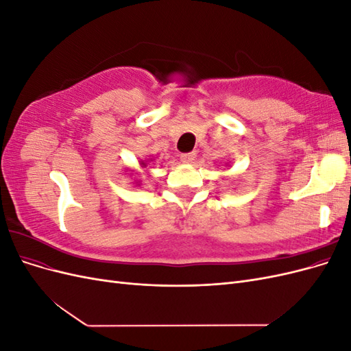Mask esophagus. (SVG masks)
Masks as SVG:
<instances>
[{
    "mask_svg": "<svg viewBox=\"0 0 351 351\" xmlns=\"http://www.w3.org/2000/svg\"><path fill=\"white\" fill-rule=\"evenodd\" d=\"M195 158H196V154H195V152L182 154V156H180V159H182V161H183L184 164H192V162L195 161Z\"/></svg>",
    "mask_w": 351,
    "mask_h": 351,
    "instance_id": "34e87169",
    "label": "esophagus"
}]
</instances>
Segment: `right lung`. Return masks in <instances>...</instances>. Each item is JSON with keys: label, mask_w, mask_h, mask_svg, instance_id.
Wrapping results in <instances>:
<instances>
[{"label": "right lung", "mask_w": 351, "mask_h": 351, "mask_svg": "<svg viewBox=\"0 0 351 351\" xmlns=\"http://www.w3.org/2000/svg\"><path fill=\"white\" fill-rule=\"evenodd\" d=\"M141 165H142V167H146V162H143V161H142V162H141Z\"/></svg>", "instance_id": "obj_1"}]
</instances>
